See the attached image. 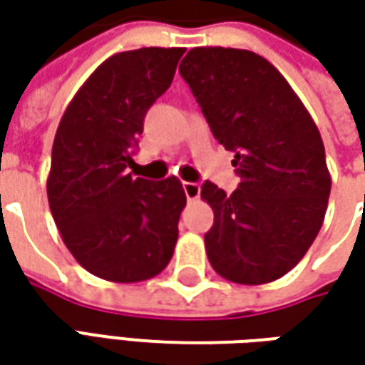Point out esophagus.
I'll use <instances>...</instances> for the list:
<instances>
[{"instance_id": "1", "label": "esophagus", "mask_w": 365, "mask_h": 365, "mask_svg": "<svg viewBox=\"0 0 365 365\" xmlns=\"http://www.w3.org/2000/svg\"><path fill=\"white\" fill-rule=\"evenodd\" d=\"M182 189L189 201H197L201 197V185L199 182H182Z\"/></svg>"}]
</instances>
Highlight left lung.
Masks as SVG:
<instances>
[{
  "label": "left lung",
  "mask_w": 365,
  "mask_h": 365,
  "mask_svg": "<svg viewBox=\"0 0 365 365\" xmlns=\"http://www.w3.org/2000/svg\"><path fill=\"white\" fill-rule=\"evenodd\" d=\"M213 138L235 154L240 185L205 180L215 221L205 233L213 270L264 284L292 270L315 242L331 192L315 121L272 64L240 48H192L178 66Z\"/></svg>",
  "instance_id": "obj_1"
}]
</instances>
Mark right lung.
<instances>
[{
    "instance_id": "add662e5",
    "label": "right lung",
    "mask_w": 365,
    "mask_h": 365,
    "mask_svg": "<svg viewBox=\"0 0 365 365\" xmlns=\"http://www.w3.org/2000/svg\"><path fill=\"white\" fill-rule=\"evenodd\" d=\"M185 48H138L107 58L73 97L52 144L48 205L78 264L103 280L140 282L173 258L187 197L180 180L135 178L138 138L170 87Z\"/></svg>"
}]
</instances>
